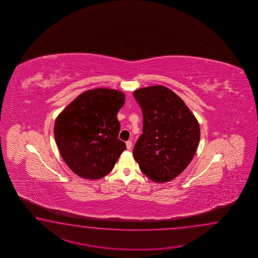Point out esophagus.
Segmentation results:
<instances>
[{"label":"esophagus","mask_w":258,"mask_h":258,"mask_svg":"<svg viewBox=\"0 0 258 258\" xmlns=\"http://www.w3.org/2000/svg\"><path fill=\"white\" fill-rule=\"evenodd\" d=\"M126 148L127 149H131L132 148V141L131 140H128V141H126Z\"/></svg>","instance_id":"1"}]
</instances>
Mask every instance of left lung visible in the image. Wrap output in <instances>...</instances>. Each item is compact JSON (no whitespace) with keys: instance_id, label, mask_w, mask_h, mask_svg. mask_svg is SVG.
Here are the masks:
<instances>
[{"instance_id":"obj_1","label":"left lung","mask_w":258,"mask_h":258,"mask_svg":"<svg viewBox=\"0 0 258 258\" xmlns=\"http://www.w3.org/2000/svg\"><path fill=\"white\" fill-rule=\"evenodd\" d=\"M143 114V134L133 151L145 175L165 182L191 162L200 140L199 123L182 99L163 86L134 92Z\"/></svg>"}]
</instances>
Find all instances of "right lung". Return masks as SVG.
<instances>
[{
	"label": "right lung",
	"mask_w": 258,
	"mask_h": 258,
	"mask_svg": "<svg viewBox=\"0 0 258 258\" xmlns=\"http://www.w3.org/2000/svg\"><path fill=\"white\" fill-rule=\"evenodd\" d=\"M124 104V94L96 88L79 95L57 117L55 142L60 156L76 174L99 179L111 171L126 149L118 138L117 113Z\"/></svg>",
	"instance_id": "1"
}]
</instances>
